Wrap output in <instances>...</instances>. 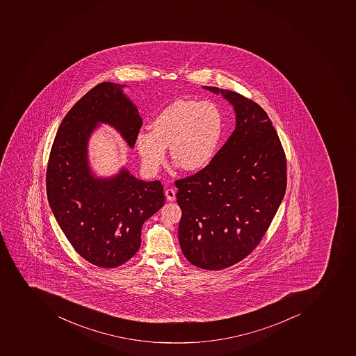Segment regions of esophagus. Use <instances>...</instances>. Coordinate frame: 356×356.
<instances>
[{
	"instance_id": "esophagus-1",
	"label": "esophagus",
	"mask_w": 356,
	"mask_h": 356,
	"mask_svg": "<svg viewBox=\"0 0 356 356\" xmlns=\"http://www.w3.org/2000/svg\"><path fill=\"white\" fill-rule=\"evenodd\" d=\"M165 195H166V199H168V201L175 200V191H174L173 188H168V190L165 191Z\"/></svg>"
}]
</instances>
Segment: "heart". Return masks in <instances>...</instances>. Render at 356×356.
Here are the masks:
<instances>
[{"label":"heart","mask_w":356,"mask_h":356,"mask_svg":"<svg viewBox=\"0 0 356 356\" xmlns=\"http://www.w3.org/2000/svg\"><path fill=\"white\" fill-rule=\"evenodd\" d=\"M150 127L136 136V148L148 174L154 175L164 165L166 147L184 170H199L217 153L223 117L210 101L177 100L165 106Z\"/></svg>","instance_id":"obj_1"}]
</instances>
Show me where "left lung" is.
I'll return each instance as SVG.
<instances>
[{"mask_svg":"<svg viewBox=\"0 0 356 356\" xmlns=\"http://www.w3.org/2000/svg\"><path fill=\"white\" fill-rule=\"evenodd\" d=\"M234 106L236 128L206 168L175 181L181 250L203 270L250 255L273 220L286 188V159L268 113L236 92L203 86Z\"/></svg>","mask_w":356,"mask_h":356,"instance_id":"left-lung-1","label":"left lung"}]
</instances>
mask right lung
<instances>
[{
	"label": "right lung",
	"mask_w": 356,
	"mask_h": 356,
	"mask_svg": "<svg viewBox=\"0 0 356 356\" xmlns=\"http://www.w3.org/2000/svg\"><path fill=\"white\" fill-rule=\"evenodd\" d=\"M124 88L100 83L74 104L54 139L46 175L48 202L66 238L83 259L104 268L138 252L141 227L165 202L159 181L136 179L126 168L100 179L88 166V138L99 124L135 146L143 120Z\"/></svg>",
	"instance_id": "obj_1"
}]
</instances>
